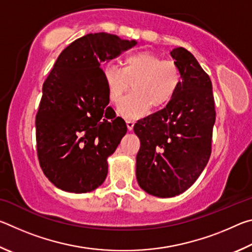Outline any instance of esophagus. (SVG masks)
Listing matches in <instances>:
<instances>
[{
  "instance_id": "esophagus-1",
  "label": "esophagus",
  "mask_w": 252,
  "mask_h": 252,
  "mask_svg": "<svg viewBox=\"0 0 252 252\" xmlns=\"http://www.w3.org/2000/svg\"><path fill=\"white\" fill-rule=\"evenodd\" d=\"M126 127H127V130H129V131H132V130H133V126H134V122H133V121L126 120Z\"/></svg>"
}]
</instances>
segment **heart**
<instances>
[{"instance_id":"1","label":"heart","mask_w":252,"mask_h":252,"mask_svg":"<svg viewBox=\"0 0 252 252\" xmlns=\"http://www.w3.org/2000/svg\"><path fill=\"white\" fill-rule=\"evenodd\" d=\"M103 79L112 103H119L132 83L134 92L118 106V112L126 120L146 116L151 105L159 109L176 95L182 82L180 67L173 60H163L159 54L138 51L127 54L123 67L108 63L103 67Z\"/></svg>"}]
</instances>
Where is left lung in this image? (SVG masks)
I'll return each mask as SVG.
<instances>
[{"instance_id":"8db88e82","label":"left lung","mask_w":252,"mask_h":252,"mask_svg":"<svg viewBox=\"0 0 252 252\" xmlns=\"http://www.w3.org/2000/svg\"><path fill=\"white\" fill-rule=\"evenodd\" d=\"M171 57L182 82L176 95L158 112L133 126L140 139L136 180L149 194L170 198L193 185L211 155L216 121L209 75L189 51L177 48Z\"/></svg>"}]
</instances>
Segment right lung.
<instances>
[{
    "mask_svg": "<svg viewBox=\"0 0 252 252\" xmlns=\"http://www.w3.org/2000/svg\"><path fill=\"white\" fill-rule=\"evenodd\" d=\"M135 44L105 32L87 34L62 51L44 81L36 151L42 171L59 189L85 193L105 180L108 157L126 126L108 106L101 63Z\"/></svg>",
    "mask_w": 252,
    "mask_h": 252,
    "instance_id": "obj_1",
    "label": "right lung"
}]
</instances>
